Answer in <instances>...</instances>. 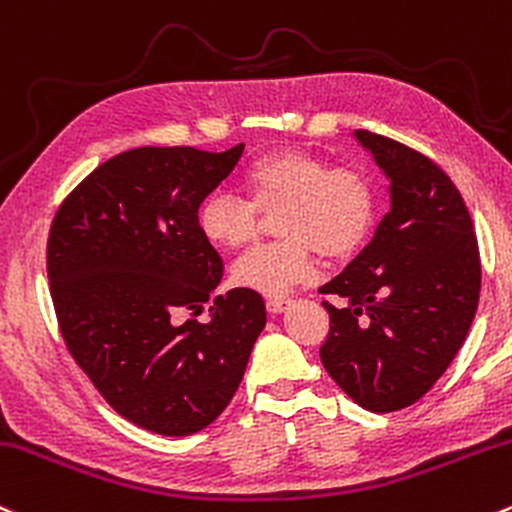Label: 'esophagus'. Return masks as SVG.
Masks as SVG:
<instances>
[{"label": "esophagus", "instance_id": "1", "mask_svg": "<svg viewBox=\"0 0 512 512\" xmlns=\"http://www.w3.org/2000/svg\"><path fill=\"white\" fill-rule=\"evenodd\" d=\"M289 303H291L289 296H272V299H267V308L272 313H282Z\"/></svg>", "mask_w": 512, "mask_h": 512}]
</instances>
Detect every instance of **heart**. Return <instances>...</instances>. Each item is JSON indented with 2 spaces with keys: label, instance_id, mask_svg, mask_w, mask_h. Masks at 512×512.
<instances>
[{
  "label": "heart",
  "instance_id": "heart-1",
  "mask_svg": "<svg viewBox=\"0 0 512 512\" xmlns=\"http://www.w3.org/2000/svg\"><path fill=\"white\" fill-rule=\"evenodd\" d=\"M245 199L209 194L199 204L201 235L221 250L255 243L262 216L277 217L282 240L250 250L235 262V286L265 296H282L316 274L318 252L325 260H347L372 238L381 194L374 177L355 165H333L325 157L279 148L255 157L240 177Z\"/></svg>",
  "mask_w": 512,
  "mask_h": 512
}]
</instances>
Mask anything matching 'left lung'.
<instances>
[{
  "label": "left lung",
  "mask_w": 512,
  "mask_h": 512,
  "mask_svg": "<svg viewBox=\"0 0 512 512\" xmlns=\"http://www.w3.org/2000/svg\"><path fill=\"white\" fill-rule=\"evenodd\" d=\"M391 179V211L372 243L320 286L330 328L325 372L362 408L413 406L464 345L481 294V257L469 209L428 155L359 128Z\"/></svg>",
  "instance_id": "obj_1"
}]
</instances>
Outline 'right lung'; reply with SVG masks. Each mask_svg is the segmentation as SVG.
Segmentation results:
<instances>
[{
	"label": "right lung",
	"instance_id": "1",
	"mask_svg": "<svg viewBox=\"0 0 512 512\" xmlns=\"http://www.w3.org/2000/svg\"><path fill=\"white\" fill-rule=\"evenodd\" d=\"M243 148L126 150L50 223L48 284L67 352L116 413L157 435H192L223 413L267 323L262 296L243 286L213 299L211 323L196 320L223 277L196 213Z\"/></svg>",
	"mask_w": 512,
	"mask_h": 512
}]
</instances>
